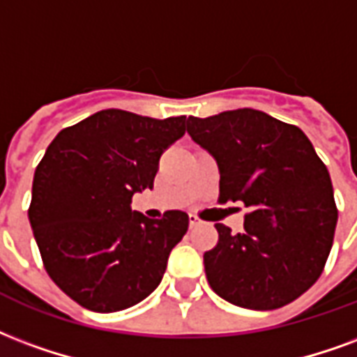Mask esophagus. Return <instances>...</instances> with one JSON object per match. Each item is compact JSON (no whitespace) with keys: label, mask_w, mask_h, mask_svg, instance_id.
<instances>
[{"label":"esophagus","mask_w":357,"mask_h":357,"mask_svg":"<svg viewBox=\"0 0 357 357\" xmlns=\"http://www.w3.org/2000/svg\"><path fill=\"white\" fill-rule=\"evenodd\" d=\"M202 225V219L200 218H197V215H189V227H191V229H195V227H200Z\"/></svg>","instance_id":"obj_1"}]
</instances>
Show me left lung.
<instances>
[{
	"instance_id": "left-lung-1",
	"label": "left lung",
	"mask_w": 357,
	"mask_h": 357,
	"mask_svg": "<svg viewBox=\"0 0 357 357\" xmlns=\"http://www.w3.org/2000/svg\"><path fill=\"white\" fill-rule=\"evenodd\" d=\"M187 132L219 168V202H244V232L218 223L204 253L208 284L250 310H274L301 297L326 266L337 204L326 165L297 126L257 109L189 117Z\"/></svg>"
}]
</instances>
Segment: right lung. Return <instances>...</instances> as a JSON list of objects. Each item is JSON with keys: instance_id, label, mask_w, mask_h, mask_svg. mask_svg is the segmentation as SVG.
I'll list each match as a JSON object with an SVG mask.
<instances>
[{"instance_id": "right-lung-1", "label": "right lung", "mask_w": 357, "mask_h": 357, "mask_svg": "<svg viewBox=\"0 0 357 357\" xmlns=\"http://www.w3.org/2000/svg\"><path fill=\"white\" fill-rule=\"evenodd\" d=\"M185 115L98 112L56 134L36 168L30 225L45 271L89 310L138 305L160 284L189 215L132 212L134 192L153 189L158 158L185 134Z\"/></svg>"}]
</instances>
